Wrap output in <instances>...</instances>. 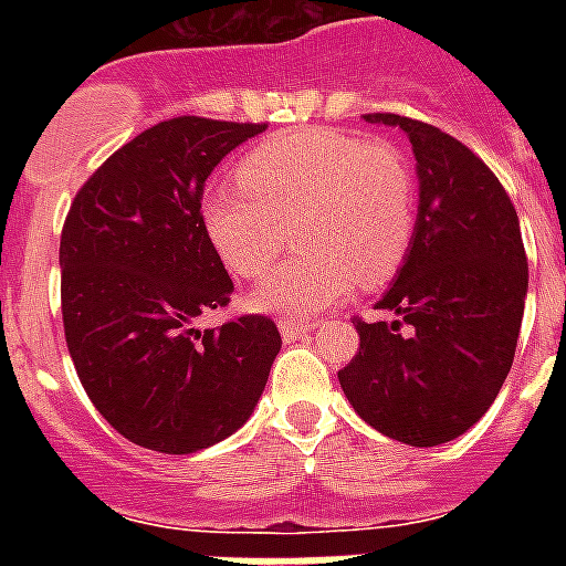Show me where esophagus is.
Instances as JSON below:
<instances>
[{"mask_svg": "<svg viewBox=\"0 0 566 566\" xmlns=\"http://www.w3.org/2000/svg\"><path fill=\"white\" fill-rule=\"evenodd\" d=\"M279 328H282V337L287 340V344H293V340H302V337L311 335L308 323H296V319H282V323H279Z\"/></svg>", "mask_w": 566, "mask_h": 566, "instance_id": "1", "label": "esophagus"}]
</instances>
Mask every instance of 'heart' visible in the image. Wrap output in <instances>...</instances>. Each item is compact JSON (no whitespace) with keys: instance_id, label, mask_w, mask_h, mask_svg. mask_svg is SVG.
<instances>
[{"instance_id":"1","label":"heart","mask_w":566,"mask_h":566,"mask_svg":"<svg viewBox=\"0 0 566 566\" xmlns=\"http://www.w3.org/2000/svg\"><path fill=\"white\" fill-rule=\"evenodd\" d=\"M238 179L202 202L205 231L231 273L264 275L291 247L293 226L308 252L252 293V308L279 319L335 308L355 279L387 282L411 249L417 185L411 164L387 140L302 128L255 146L240 161Z\"/></svg>"}]
</instances>
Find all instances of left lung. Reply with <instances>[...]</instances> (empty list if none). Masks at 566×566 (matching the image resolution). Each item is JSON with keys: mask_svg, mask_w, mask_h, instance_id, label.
<instances>
[{"mask_svg": "<svg viewBox=\"0 0 566 566\" xmlns=\"http://www.w3.org/2000/svg\"><path fill=\"white\" fill-rule=\"evenodd\" d=\"M364 119L411 140L420 205L411 249L376 302L394 319H355L361 346L337 378L373 429L438 447L482 420L514 364L526 249L505 188L461 140L399 114Z\"/></svg>", "mask_w": 566, "mask_h": 566, "instance_id": "left-lung-1", "label": "left lung"}]
</instances>
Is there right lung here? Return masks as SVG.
Instances as JSON below:
<instances>
[{
  "label": "right lung",
  "instance_id": "add662e5",
  "mask_svg": "<svg viewBox=\"0 0 566 566\" xmlns=\"http://www.w3.org/2000/svg\"><path fill=\"white\" fill-rule=\"evenodd\" d=\"M264 128L164 119L70 205L57 255L66 349L96 411L137 447L190 455L234 434L282 349L261 314L193 326L234 293L205 231V179Z\"/></svg>",
  "mask_w": 566,
  "mask_h": 566
}]
</instances>
